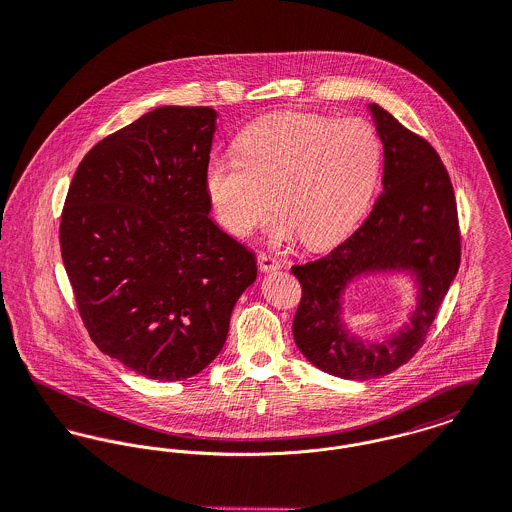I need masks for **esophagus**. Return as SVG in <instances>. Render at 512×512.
Here are the masks:
<instances>
[{"mask_svg":"<svg viewBox=\"0 0 512 512\" xmlns=\"http://www.w3.org/2000/svg\"><path fill=\"white\" fill-rule=\"evenodd\" d=\"M257 263H259V269L265 271V273H271V271H277L281 267L279 259L269 255V253H259L257 255Z\"/></svg>","mask_w":512,"mask_h":512,"instance_id":"34e87169","label":"esophagus"}]
</instances>
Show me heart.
Returning <instances> with one entry per match:
<instances>
[{"mask_svg": "<svg viewBox=\"0 0 512 512\" xmlns=\"http://www.w3.org/2000/svg\"><path fill=\"white\" fill-rule=\"evenodd\" d=\"M237 157L212 155L204 188L222 228L253 233L271 210L279 237L312 249L343 239L363 216L379 180L383 145L363 117L273 115L237 137Z\"/></svg>", "mask_w": 512, "mask_h": 512, "instance_id": "1", "label": "heart"}]
</instances>
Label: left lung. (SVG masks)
I'll return each mask as SVG.
<instances>
[{"mask_svg":"<svg viewBox=\"0 0 512 512\" xmlns=\"http://www.w3.org/2000/svg\"><path fill=\"white\" fill-rule=\"evenodd\" d=\"M383 141V194L367 220L328 255L294 265L302 298L292 334L302 355L341 379H375L410 361L426 341L442 300L457 275L461 233L454 186L436 149L395 115L369 104ZM410 268L421 286L411 324L398 337L363 344L339 322L346 283L367 270Z\"/></svg>","mask_w":512,"mask_h":512,"instance_id":"1","label":"left lung"}]
</instances>
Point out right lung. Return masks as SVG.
Here are the masks:
<instances>
[{"instance_id":"obj_1","label":"right lung","mask_w":512,"mask_h":512,"mask_svg":"<svg viewBox=\"0 0 512 512\" xmlns=\"http://www.w3.org/2000/svg\"><path fill=\"white\" fill-rule=\"evenodd\" d=\"M212 108L165 106L94 145L70 182L60 253L100 351L155 381L208 367L257 279L255 255L210 220Z\"/></svg>"}]
</instances>
